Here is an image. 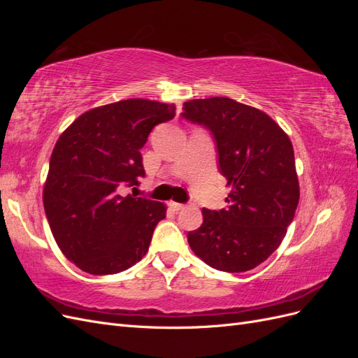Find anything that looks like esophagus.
<instances>
[{"instance_id": "1", "label": "esophagus", "mask_w": 358, "mask_h": 358, "mask_svg": "<svg viewBox=\"0 0 358 358\" xmlns=\"http://www.w3.org/2000/svg\"><path fill=\"white\" fill-rule=\"evenodd\" d=\"M169 204H170V208H171L173 210H176V212H178V210H182L183 208H185V204H182V203H176V201H170Z\"/></svg>"}]
</instances>
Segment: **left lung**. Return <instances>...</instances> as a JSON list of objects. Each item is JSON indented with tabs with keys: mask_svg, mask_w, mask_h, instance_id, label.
<instances>
[{
	"mask_svg": "<svg viewBox=\"0 0 358 358\" xmlns=\"http://www.w3.org/2000/svg\"><path fill=\"white\" fill-rule=\"evenodd\" d=\"M182 117L212 133L230 187L227 208L203 209L188 243L213 268L248 272L276 251L294 220L300 189L291 140L268 115L227 96L183 103Z\"/></svg>",
	"mask_w": 358,
	"mask_h": 358,
	"instance_id": "left-lung-1",
	"label": "left lung"
}]
</instances>
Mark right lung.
<instances>
[{"instance_id":"obj_1","label":"right lung","mask_w":358,"mask_h":358,"mask_svg":"<svg viewBox=\"0 0 358 358\" xmlns=\"http://www.w3.org/2000/svg\"><path fill=\"white\" fill-rule=\"evenodd\" d=\"M175 110V104L122 100L85 112L59 136L43 204L62 254L83 272H124L148 252L167 208L124 191L145 176L140 149L149 133Z\"/></svg>"}]
</instances>
